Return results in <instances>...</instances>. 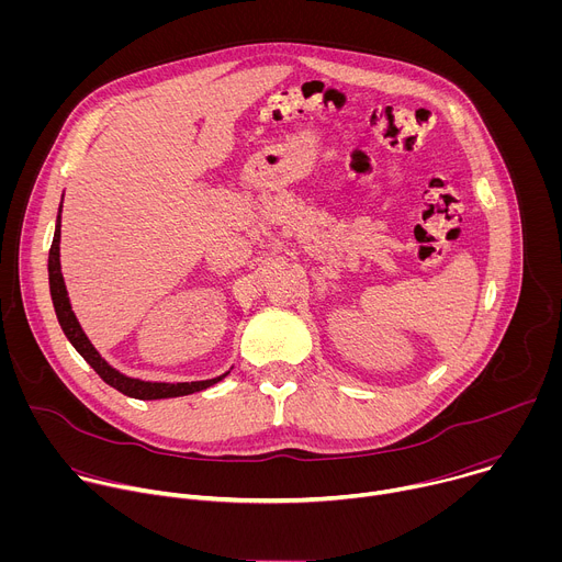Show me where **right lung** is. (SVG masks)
<instances>
[{"mask_svg":"<svg viewBox=\"0 0 562 562\" xmlns=\"http://www.w3.org/2000/svg\"><path fill=\"white\" fill-rule=\"evenodd\" d=\"M61 211V206H59ZM59 226H61V217L57 215V226H55V235H53V245H50V254H48V282H50V297H53V306L59 319V327L66 334V338L70 340V345L79 351L93 369L95 373L111 384L113 389L122 391L128 397H137V400H159V397H178V395H189L193 391H202L215 382H220L224 375L211 378V380H198V382H144V380H135V378H126L120 371H115L109 362L102 360V356L95 351V347L89 342V338L85 336L82 327H79L77 317L70 308L68 302V293L64 286V278H61V267H59Z\"/></svg>","mask_w":562,"mask_h":562,"instance_id":"1","label":"right lung"}]
</instances>
